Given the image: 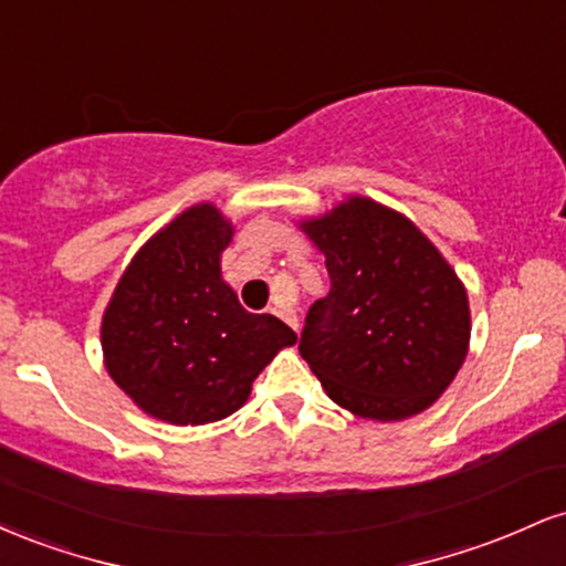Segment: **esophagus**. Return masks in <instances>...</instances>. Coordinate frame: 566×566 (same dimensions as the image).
Returning <instances> with one entry per match:
<instances>
[{
    "label": "esophagus",
    "instance_id": "34e87169",
    "mask_svg": "<svg viewBox=\"0 0 566 566\" xmlns=\"http://www.w3.org/2000/svg\"><path fill=\"white\" fill-rule=\"evenodd\" d=\"M274 314H276L279 319H282L284 324H290V327L295 329V333H297V327H301V324H297V316H295V311H290V308H274Z\"/></svg>",
    "mask_w": 566,
    "mask_h": 566
}]
</instances>
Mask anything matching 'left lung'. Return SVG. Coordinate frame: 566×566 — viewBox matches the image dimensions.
<instances>
[{"mask_svg":"<svg viewBox=\"0 0 566 566\" xmlns=\"http://www.w3.org/2000/svg\"><path fill=\"white\" fill-rule=\"evenodd\" d=\"M329 271V295L305 316L301 356L356 418L405 420L463 367L471 311L463 282L412 220L348 197L301 220Z\"/></svg>","mask_w":566,"mask_h":566,"instance_id":"1","label":"left lung"}]
</instances>
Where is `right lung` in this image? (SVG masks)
Segmentation results:
<instances>
[{
	"label": "right lung",
	"mask_w": 566,
	"mask_h": 566,
	"mask_svg": "<svg viewBox=\"0 0 566 566\" xmlns=\"http://www.w3.org/2000/svg\"><path fill=\"white\" fill-rule=\"evenodd\" d=\"M231 220L210 201L154 233L116 284L101 322L103 361L151 418L205 426L244 405L252 380L297 335L250 314L220 276Z\"/></svg>",
	"instance_id": "1"
}]
</instances>
